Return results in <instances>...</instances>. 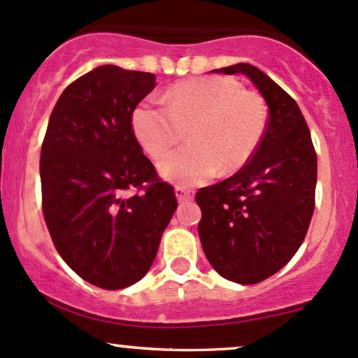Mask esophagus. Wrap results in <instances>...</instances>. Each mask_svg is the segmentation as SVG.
<instances>
[{
	"label": "esophagus",
	"instance_id": "1",
	"mask_svg": "<svg viewBox=\"0 0 358 358\" xmlns=\"http://www.w3.org/2000/svg\"><path fill=\"white\" fill-rule=\"evenodd\" d=\"M175 195H176V199H178V202H185V200H192L193 192L190 190V188L182 187V185H176Z\"/></svg>",
	"mask_w": 358,
	"mask_h": 358
}]
</instances>
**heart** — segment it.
<instances>
[{
    "instance_id": "obj_1",
    "label": "heart",
    "mask_w": 358,
    "mask_h": 358,
    "mask_svg": "<svg viewBox=\"0 0 358 358\" xmlns=\"http://www.w3.org/2000/svg\"><path fill=\"white\" fill-rule=\"evenodd\" d=\"M266 124L262 97L229 77L178 82L163 94L162 104L146 101L133 113L134 134L153 159L163 158L187 133L190 143L166 156L159 173L188 187L244 166L261 145Z\"/></svg>"
}]
</instances>
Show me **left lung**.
<instances>
[{"mask_svg":"<svg viewBox=\"0 0 358 358\" xmlns=\"http://www.w3.org/2000/svg\"><path fill=\"white\" fill-rule=\"evenodd\" d=\"M213 72L248 76L269 108L252 158L195 195L212 268L229 281L256 285L285 268L305 241L315 210L316 151L296 101L264 72L249 64Z\"/></svg>","mask_w":358,"mask_h":358,"instance_id":"1","label":"left lung"}]
</instances>
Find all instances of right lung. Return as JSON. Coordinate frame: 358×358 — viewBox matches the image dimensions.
<instances>
[{"instance_id":"1","label":"right lung","mask_w":358,"mask_h":358,"mask_svg":"<svg viewBox=\"0 0 358 358\" xmlns=\"http://www.w3.org/2000/svg\"><path fill=\"white\" fill-rule=\"evenodd\" d=\"M155 80L116 65L84 73L62 92L43 138L45 224L69 268L102 289L145 276L178 207L133 129Z\"/></svg>"}]
</instances>
